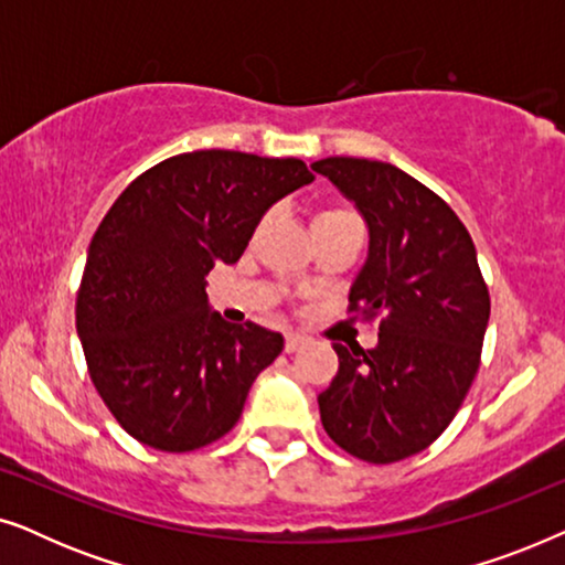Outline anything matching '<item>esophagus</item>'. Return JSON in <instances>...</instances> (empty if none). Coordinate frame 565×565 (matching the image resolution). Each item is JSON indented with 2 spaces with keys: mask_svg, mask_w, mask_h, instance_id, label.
<instances>
[{
  "mask_svg": "<svg viewBox=\"0 0 565 565\" xmlns=\"http://www.w3.org/2000/svg\"><path fill=\"white\" fill-rule=\"evenodd\" d=\"M306 342H308V339L303 334H292V331H290V334L285 337V352H298Z\"/></svg>",
  "mask_w": 565,
  "mask_h": 565,
  "instance_id": "1",
  "label": "esophagus"
}]
</instances>
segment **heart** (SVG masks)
<instances>
[{
	"mask_svg": "<svg viewBox=\"0 0 565 565\" xmlns=\"http://www.w3.org/2000/svg\"><path fill=\"white\" fill-rule=\"evenodd\" d=\"M339 215H352V213H347V211H337V207H331V211H321L319 215H316L313 221H327V218H339Z\"/></svg>",
	"mask_w": 565,
	"mask_h": 565,
	"instance_id": "heart-1",
	"label": "heart"
}]
</instances>
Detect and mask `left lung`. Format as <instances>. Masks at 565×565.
Segmentation results:
<instances>
[{"instance_id": "obj_1", "label": "left lung", "mask_w": 565, "mask_h": 565, "mask_svg": "<svg viewBox=\"0 0 565 565\" xmlns=\"http://www.w3.org/2000/svg\"><path fill=\"white\" fill-rule=\"evenodd\" d=\"M311 167L367 226L350 311L383 316L373 350L334 344L339 373L319 396L321 424L354 458L404 460L443 435L478 373L491 300L473 238L398 167L354 157Z\"/></svg>"}]
</instances>
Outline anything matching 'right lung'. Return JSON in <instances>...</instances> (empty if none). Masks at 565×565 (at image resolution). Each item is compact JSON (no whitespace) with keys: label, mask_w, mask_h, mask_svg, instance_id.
I'll return each mask as SVG.
<instances>
[{"label":"right lung","mask_w":565,"mask_h":565,"mask_svg":"<svg viewBox=\"0 0 565 565\" xmlns=\"http://www.w3.org/2000/svg\"><path fill=\"white\" fill-rule=\"evenodd\" d=\"M313 180L300 159L192 151L151 167L107 211L87 252L76 334L97 393L138 443L188 452L234 429L285 339L223 321L205 275L238 262L262 215Z\"/></svg>","instance_id":"add662e5"}]
</instances>
